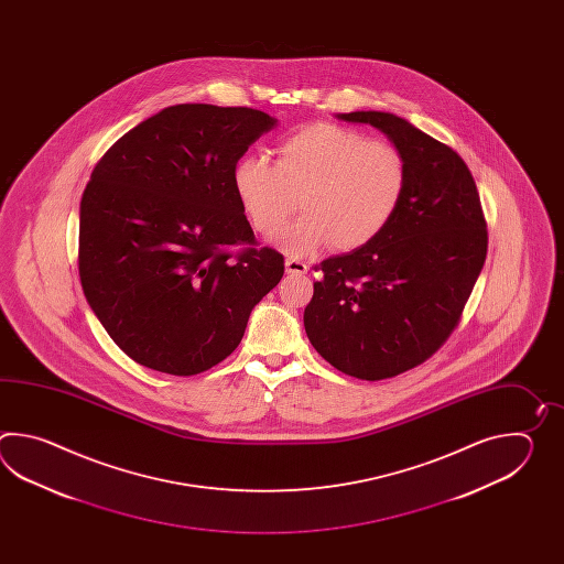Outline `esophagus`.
<instances>
[{
    "instance_id": "1",
    "label": "esophagus",
    "mask_w": 564,
    "mask_h": 564,
    "mask_svg": "<svg viewBox=\"0 0 564 564\" xmlns=\"http://www.w3.org/2000/svg\"><path fill=\"white\" fill-rule=\"evenodd\" d=\"M286 272L288 274H292V276H302V274H306L308 272V264L306 262H302L299 258H286Z\"/></svg>"
}]
</instances>
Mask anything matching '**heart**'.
Instances as JSON below:
<instances>
[{"label": "heart", "instance_id": "1", "mask_svg": "<svg viewBox=\"0 0 564 564\" xmlns=\"http://www.w3.org/2000/svg\"><path fill=\"white\" fill-rule=\"evenodd\" d=\"M234 192L253 229L270 236L296 209L306 214L276 243L306 253L330 241L340 252L369 246L395 217L408 192V163L395 144L333 122H312L276 147V161L241 155Z\"/></svg>", "mask_w": 564, "mask_h": 564}]
</instances>
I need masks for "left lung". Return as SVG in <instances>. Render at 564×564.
<instances>
[{
    "label": "left lung",
    "mask_w": 564,
    "mask_h": 564,
    "mask_svg": "<svg viewBox=\"0 0 564 564\" xmlns=\"http://www.w3.org/2000/svg\"><path fill=\"white\" fill-rule=\"evenodd\" d=\"M383 131L408 163V192L369 246L324 260L304 328L324 360L362 381L417 367L456 328L486 262L488 229L468 165L391 112L338 115Z\"/></svg>",
    "instance_id": "1"
}]
</instances>
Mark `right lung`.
I'll return each instance as SVG.
<instances>
[{
  "instance_id": "add662e5",
  "label": "right lung",
  "mask_w": 564,
  "mask_h": 564,
  "mask_svg": "<svg viewBox=\"0 0 564 564\" xmlns=\"http://www.w3.org/2000/svg\"><path fill=\"white\" fill-rule=\"evenodd\" d=\"M276 124L262 110L175 105L122 134L80 202L78 272L108 336L134 362L192 377L240 345L284 258L253 246L231 171Z\"/></svg>"
}]
</instances>
